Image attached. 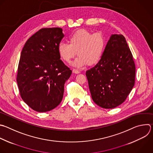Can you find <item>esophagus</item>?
<instances>
[{
    "label": "esophagus",
    "mask_w": 153,
    "mask_h": 153,
    "mask_svg": "<svg viewBox=\"0 0 153 153\" xmlns=\"http://www.w3.org/2000/svg\"><path fill=\"white\" fill-rule=\"evenodd\" d=\"M73 73H75V74H79L80 73V71L77 70H75V69H73Z\"/></svg>",
    "instance_id": "1"
}]
</instances>
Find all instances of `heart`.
Here are the masks:
<instances>
[{"mask_svg": "<svg viewBox=\"0 0 153 153\" xmlns=\"http://www.w3.org/2000/svg\"><path fill=\"white\" fill-rule=\"evenodd\" d=\"M68 43L60 42L58 52L61 59L67 63H70L77 52L79 57L72 64L76 68L97 65L102 59L106 46V40L102 33H93L86 29H79L72 33Z\"/></svg>", "mask_w": 153, "mask_h": 153, "instance_id": "obj_1", "label": "heart"}]
</instances>
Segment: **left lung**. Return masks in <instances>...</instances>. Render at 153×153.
Returning <instances> with one entry per match:
<instances>
[{
    "mask_svg": "<svg viewBox=\"0 0 153 153\" xmlns=\"http://www.w3.org/2000/svg\"><path fill=\"white\" fill-rule=\"evenodd\" d=\"M135 64L130 48L123 35H112L102 59L86 72L94 103L113 109L126 100L135 80Z\"/></svg>",
    "mask_w": 153,
    "mask_h": 153,
    "instance_id": "1",
    "label": "left lung"
}]
</instances>
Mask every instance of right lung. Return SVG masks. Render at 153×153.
<instances>
[{
	"instance_id": "1",
	"label": "right lung",
	"mask_w": 153,
	"mask_h": 153,
	"mask_svg": "<svg viewBox=\"0 0 153 153\" xmlns=\"http://www.w3.org/2000/svg\"><path fill=\"white\" fill-rule=\"evenodd\" d=\"M64 36L60 27L42 28L27 39L22 49L17 85L23 100L36 112L50 111L60 104L65 83L72 73L58 52Z\"/></svg>"
}]
</instances>
